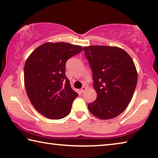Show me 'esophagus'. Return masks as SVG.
Masks as SVG:
<instances>
[{"mask_svg":"<svg viewBox=\"0 0 158 158\" xmlns=\"http://www.w3.org/2000/svg\"><path fill=\"white\" fill-rule=\"evenodd\" d=\"M85 90H86V87H85V86H83V87L81 88V93H84Z\"/></svg>","mask_w":158,"mask_h":158,"instance_id":"obj_1","label":"esophagus"}]
</instances>
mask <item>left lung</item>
I'll return each mask as SVG.
<instances>
[{"instance_id": "left-lung-1", "label": "left lung", "mask_w": 158, "mask_h": 158, "mask_svg": "<svg viewBox=\"0 0 158 158\" xmlns=\"http://www.w3.org/2000/svg\"><path fill=\"white\" fill-rule=\"evenodd\" d=\"M93 72L97 99L88 105L93 116L113 118L127 107L137 83V72L130 56L117 47H84Z\"/></svg>"}]
</instances>
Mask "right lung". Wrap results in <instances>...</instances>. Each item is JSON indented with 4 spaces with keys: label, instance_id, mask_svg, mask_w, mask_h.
<instances>
[{
    "label": "right lung",
    "instance_id": "1",
    "mask_svg": "<svg viewBox=\"0 0 158 158\" xmlns=\"http://www.w3.org/2000/svg\"><path fill=\"white\" fill-rule=\"evenodd\" d=\"M83 47L65 42H46L36 48L26 61L24 85L34 108L50 119L70 113L78 94L65 75V63Z\"/></svg>",
    "mask_w": 158,
    "mask_h": 158
}]
</instances>
